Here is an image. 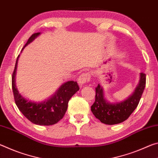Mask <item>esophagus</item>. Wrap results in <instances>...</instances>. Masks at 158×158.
<instances>
[{"label":"esophagus","mask_w":158,"mask_h":158,"mask_svg":"<svg viewBox=\"0 0 158 158\" xmlns=\"http://www.w3.org/2000/svg\"><path fill=\"white\" fill-rule=\"evenodd\" d=\"M90 79V74L89 73H82L81 75L79 77L78 83L79 84L82 86L85 83L89 81Z\"/></svg>","instance_id":"34e87169"}]
</instances>
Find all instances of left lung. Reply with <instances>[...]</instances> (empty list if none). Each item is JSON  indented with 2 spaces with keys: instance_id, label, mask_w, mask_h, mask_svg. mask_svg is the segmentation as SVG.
<instances>
[{
  "instance_id": "obj_1",
  "label": "left lung",
  "mask_w": 158,
  "mask_h": 158,
  "mask_svg": "<svg viewBox=\"0 0 158 158\" xmlns=\"http://www.w3.org/2000/svg\"><path fill=\"white\" fill-rule=\"evenodd\" d=\"M145 86L146 74L141 73L137 86L129 98L121 102L110 103L105 99L102 87L99 84L95 88V100L91 106V111L103 123H121L127 120L137 108Z\"/></svg>"
}]
</instances>
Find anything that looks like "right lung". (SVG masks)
<instances>
[{"label":"right lung","instance_id":"obj_1","mask_svg":"<svg viewBox=\"0 0 158 158\" xmlns=\"http://www.w3.org/2000/svg\"><path fill=\"white\" fill-rule=\"evenodd\" d=\"M40 35V33H36L32 35L29 37L24 47H23L22 50ZM19 57V55L18 56L16 61L15 69L12 76L13 94L17 107L23 114V116L34 124L52 125L57 123L65 115L68 109L69 99L79 90L77 81H69L62 84L52 97L43 102H35L26 100L18 91L15 84L16 71H17Z\"/></svg>","mask_w":158,"mask_h":158}]
</instances>
